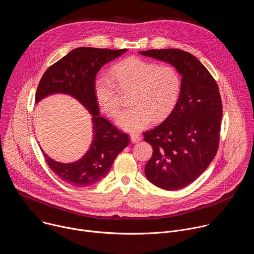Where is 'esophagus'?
Masks as SVG:
<instances>
[{
	"label": "esophagus",
	"instance_id": "1",
	"mask_svg": "<svg viewBox=\"0 0 254 254\" xmlns=\"http://www.w3.org/2000/svg\"><path fill=\"white\" fill-rule=\"evenodd\" d=\"M130 140H131V142H138L140 140V136L136 133H131L130 134Z\"/></svg>",
	"mask_w": 254,
	"mask_h": 254
}]
</instances>
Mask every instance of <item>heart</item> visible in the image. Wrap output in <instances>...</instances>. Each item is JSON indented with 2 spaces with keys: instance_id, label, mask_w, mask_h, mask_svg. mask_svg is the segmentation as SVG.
<instances>
[{
  "instance_id": "1",
  "label": "heart",
  "mask_w": 254,
  "mask_h": 254,
  "mask_svg": "<svg viewBox=\"0 0 254 254\" xmlns=\"http://www.w3.org/2000/svg\"><path fill=\"white\" fill-rule=\"evenodd\" d=\"M112 77L98 74L93 90L96 102L108 116L116 117L121 108L120 91L131 90V107L122 112L117 124L128 131H138L152 121L168 117L179 101L182 77L172 65H159L138 57H128L111 69Z\"/></svg>"
}]
</instances>
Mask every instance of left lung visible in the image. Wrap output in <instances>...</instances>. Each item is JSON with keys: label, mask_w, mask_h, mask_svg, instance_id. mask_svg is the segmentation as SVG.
<instances>
[{"label": "left lung", "mask_w": 254, "mask_h": 254, "mask_svg": "<svg viewBox=\"0 0 254 254\" xmlns=\"http://www.w3.org/2000/svg\"><path fill=\"white\" fill-rule=\"evenodd\" d=\"M139 54L175 66L182 75V91L173 112L157 127L143 132L153 147L144 167L151 183L165 190L182 189L208 168L219 147L222 101L218 85L191 53L152 49Z\"/></svg>", "instance_id": "left-lung-1"}]
</instances>
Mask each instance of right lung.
I'll return each mask as SVG.
<instances>
[{"label": "right lung", "instance_id": "1", "mask_svg": "<svg viewBox=\"0 0 254 254\" xmlns=\"http://www.w3.org/2000/svg\"><path fill=\"white\" fill-rule=\"evenodd\" d=\"M127 51L76 48L51 65L38 84L36 102L53 93H66L80 101L92 116V142L79 161L58 163L43 153L49 168L67 184L86 187L98 182L111 170L117 156L129 143L126 132L99 116L93 90L94 78L101 66Z\"/></svg>", "mask_w": 254, "mask_h": 254}]
</instances>
